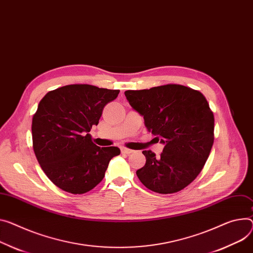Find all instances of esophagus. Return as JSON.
Listing matches in <instances>:
<instances>
[{"instance_id":"obj_1","label":"esophagus","mask_w":253,"mask_h":253,"mask_svg":"<svg viewBox=\"0 0 253 253\" xmlns=\"http://www.w3.org/2000/svg\"><path fill=\"white\" fill-rule=\"evenodd\" d=\"M121 151H122V153L123 154H130V153H132V150H129V149H126V148H121Z\"/></svg>"}]
</instances>
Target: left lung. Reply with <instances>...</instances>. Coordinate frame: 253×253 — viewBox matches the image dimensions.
<instances>
[{
    "label": "left lung",
    "instance_id": "8db88e82",
    "mask_svg": "<svg viewBox=\"0 0 253 253\" xmlns=\"http://www.w3.org/2000/svg\"><path fill=\"white\" fill-rule=\"evenodd\" d=\"M125 95L144 116L147 129L164 145L159 157L143 151L146 164L137 170L139 179L158 193L183 189L201 173L213 144L215 120L205 96L176 84L127 90Z\"/></svg>",
    "mask_w": 253,
    "mask_h": 253
}]
</instances>
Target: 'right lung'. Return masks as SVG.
<instances>
[{"label": "right lung", "instance_id": "obj_1", "mask_svg": "<svg viewBox=\"0 0 253 253\" xmlns=\"http://www.w3.org/2000/svg\"><path fill=\"white\" fill-rule=\"evenodd\" d=\"M120 90L74 84L49 91L32 119L33 150L50 181L74 194L85 193L104 177L118 147L96 146L89 131Z\"/></svg>", "mask_w": 253, "mask_h": 253}]
</instances>
